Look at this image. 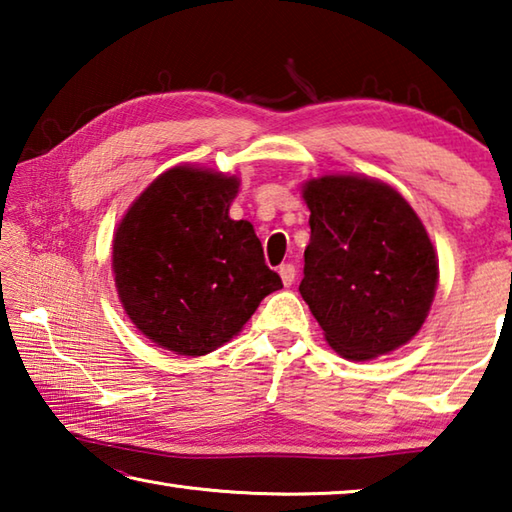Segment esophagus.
<instances>
[{
  "mask_svg": "<svg viewBox=\"0 0 512 512\" xmlns=\"http://www.w3.org/2000/svg\"><path fill=\"white\" fill-rule=\"evenodd\" d=\"M296 266L293 264H282L280 266V277H282V282H284V287H291L293 282H296Z\"/></svg>",
  "mask_w": 512,
  "mask_h": 512,
  "instance_id": "34e87169",
  "label": "esophagus"
}]
</instances>
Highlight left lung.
I'll list each match as a JSON object with an SVG mask.
<instances>
[{"mask_svg": "<svg viewBox=\"0 0 512 512\" xmlns=\"http://www.w3.org/2000/svg\"><path fill=\"white\" fill-rule=\"evenodd\" d=\"M309 246L300 296L345 359L400 348L422 327L438 282L427 230L404 198L359 176H323L302 189Z\"/></svg>", "mask_w": 512, "mask_h": 512, "instance_id": "obj_1", "label": "left lung"}]
</instances>
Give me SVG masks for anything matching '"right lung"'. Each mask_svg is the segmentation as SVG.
Wrapping results in <instances>:
<instances>
[{"label":"right lung","instance_id":"obj_1","mask_svg":"<svg viewBox=\"0 0 512 512\" xmlns=\"http://www.w3.org/2000/svg\"><path fill=\"white\" fill-rule=\"evenodd\" d=\"M237 189L235 176L169 169L117 228L112 268L121 305L144 336L176 354L221 348L282 289L253 225L228 216Z\"/></svg>","mask_w":512,"mask_h":512}]
</instances>
